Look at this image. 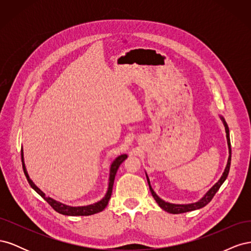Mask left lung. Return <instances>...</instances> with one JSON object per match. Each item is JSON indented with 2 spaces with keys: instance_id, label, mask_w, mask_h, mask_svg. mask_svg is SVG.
Returning a JSON list of instances; mask_svg holds the SVG:
<instances>
[{
  "instance_id": "obj_1",
  "label": "left lung",
  "mask_w": 251,
  "mask_h": 251,
  "mask_svg": "<svg viewBox=\"0 0 251 251\" xmlns=\"http://www.w3.org/2000/svg\"><path fill=\"white\" fill-rule=\"evenodd\" d=\"M221 118L222 123L225 126V132H226V138H227V144H228V160H227V164H226V168L222 174L221 178L219 179V181L217 183L212 186L209 191L205 194L200 200H198L197 202L194 203H188V204H175V203H170V202H165L164 200H162L160 197H158L157 194L154 192V189L151 188V182L149 179V176L147 175V180H148V183H149V187H150V191L151 193V196L154 197V199L156 200L157 204L160 206L163 210L170 212V214H183V212H187V211H192V210H196V209H200L202 207H204L205 205H207L211 199L214 198V196L216 195V193L219 191V188L221 187V185L224 183V181L226 180L227 176H228V173H229V169H230V161H231V148H230V138H229V128L228 126H227L225 119L223 118V116H220Z\"/></svg>"
}]
</instances>
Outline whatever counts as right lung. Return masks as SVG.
Segmentation results:
<instances>
[{"mask_svg": "<svg viewBox=\"0 0 251 251\" xmlns=\"http://www.w3.org/2000/svg\"><path fill=\"white\" fill-rule=\"evenodd\" d=\"M21 156H22L23 170H24V174H25V176L27 178V181L29 182L30 186H31L41 197H43V198L51 205V207L54 209L55 211H57L58 214H62V215H65V216H74V217L75 216H91V215L97 214V212H100V211H102L105 207H107L109 200L111 198V195H112L114 179H115V175L117 173V170L120 166V164L123 163L127 158L126 154H123V155L116 157L113 160V162L111 163L108 191H107V193H105L104 197L100 201H98V202L93 203V204H90V205H83V206H70V205H66L62 202H58L54 199L50 198V197H47L46 195H45V193H43L41 189L33 183V181L30 179L29 175L27 173V170H26L25 162H24V153H23V148L21 150Z\"/></svg>", "mask_w": 251, "mask_h": 251, "instance_id": "1", "label": "right lung"}]
</instances>
